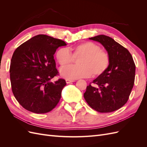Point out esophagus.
<instances>
[{"mask_svg": "<svg viewBox=\"0 0 147 147\" xmlns=\"http://www.w3.org/2000/svg\"><path fill=\"white\" fill-rule=\"evenodd\" d=\"M65 82H66L67 83L69 84V83H72V82H75V80H69V79H67L66 80H65Z\"/></svg>", "mask_w": 147, "mask_h": 147, "instance_id": "esophagus-1", "label": "esophagus"}]
</instances>
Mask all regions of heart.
Masks as SVG:
<instances>
[{
  "mask_svg": "<svg viewBox=\"0 0 147 147\" xmlns=\"http://www.w3.org/2000/svg\"><path fill=\"white\" fill-rule=\"evenodd\" d=\"M61 48L56 51V58L59 64L64 67L72 63L74 57L82 56L79 59L78 65H70L61 69V77L69 80L99 76L105 72L110 64V57L105 51L96 44L86 42L71 48Z\"/></svg>",
  "mask_w": 147,
  "mask_h": 147,
  "instance_id": "heart-1",
  "label": "heart"
}]
</instances>
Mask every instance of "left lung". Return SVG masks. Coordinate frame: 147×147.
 Here are the masks:
<instances>
[{"label":"left lung","instance_id":"1","mask_svg":"<svg viewBox=\"0 0 147 147\" xmlns=\"http://www.w3.org/2000/svg\"><path fill=\"white\" fill-rule=\"evenodd\" d=\"M100 43L110 57L109 67L86 87L84 99L92 109L100 113L118 110L125 104L134 86L136 65L126 48L104 35L89 38Z\"/></svg>","mask_w":147,"mask_h":147}]
</instances>
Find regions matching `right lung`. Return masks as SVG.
Returning a JSON list of instances; mask_svg holds the SVG:
<instances>
[{"label": "right lung", "mask_w": 147, "mask_h": 147, "mask_svg": "<svg viewBox=\"0 0 147 147\" xmlns=\"http://www.w3.org/2000/svg\"><path fill=\"white\" fill-rule=\"evenodd\" d=\"M67 44L46 35H35L18 47L12 56L10 76L11 90L23 108L35 113L50 112L58 103L64 79L52 82L58 74L53 55Z\"/></svg>", "instance_id": "obj_1"}]
</instances>
